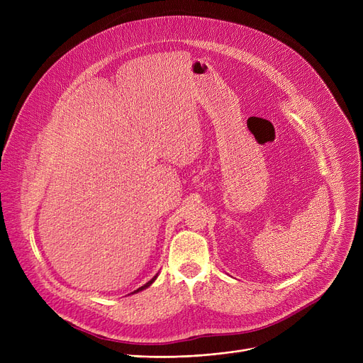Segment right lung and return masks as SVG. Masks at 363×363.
<instances>
[{
    "mask_svg": "<svg viewBox=\"0 0 363 363\" xmlns=\"http://www.w3.org/2000/svg\"><path fill=\"white\" fill-rule=\"evenodd\" d=\"M156 278H157V275H156V277H155V278H152V279H151V281H148V282H147V284H145V285H143V287H140V289H138V290H135V291H133V293H138V291H141V290H144V289H147V287H150V285H151V284H152V281H155V279H156Z\"/></svg>",
    "mask_w": 363,
    "mask_h": 363,
    "instance_id": "obj_1",
    "label": "right lung"
}]
</instances>
